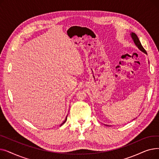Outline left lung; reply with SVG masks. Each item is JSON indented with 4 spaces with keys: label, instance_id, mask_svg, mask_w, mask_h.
Listing matches in <instances>:
<instances>
[{
    "label": "left lung",
    "instance_id": "8db88e82",
    "mask_svg": "<svg viewBox=\"0 0 159 159\" xmlns=\"http://www.w3.org/2000/svg\"><path fill=\"white\" fill-rule=\"evenodd\" d=\"M130 35H131V37L133 40V42H134L135 44L136 45V46L140 50L141 52H143V53H144L145 54L147 55V52H146V50L144 49V48L143 47V46H142V44H141V43H140V40H139V39L137 35L135 34V33L131 32V33H130ZM106 126H107V125H106Z\"/></svg>",
    "mask_w": 159,
    "mask_h": 159
}]
</instances>
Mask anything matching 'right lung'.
<instances>
[{"mask_svg": "<svg viewBox=\"0 0 159 159\" xmlns=\"http://www.w3.org/2000/svg\"><path fill=\"white\" fill-rule=\"evenodd\" d=\"M67 116H68V115H67ZM67 116H66V119H65V120H64V122H62V124H61V126H62V124H64V123H65V122H66V120H67Z\"/></svg>", "mask_w": 159, "mask_h": 159, "instance_id": "1", "label": "right lung"}]
</instances>
